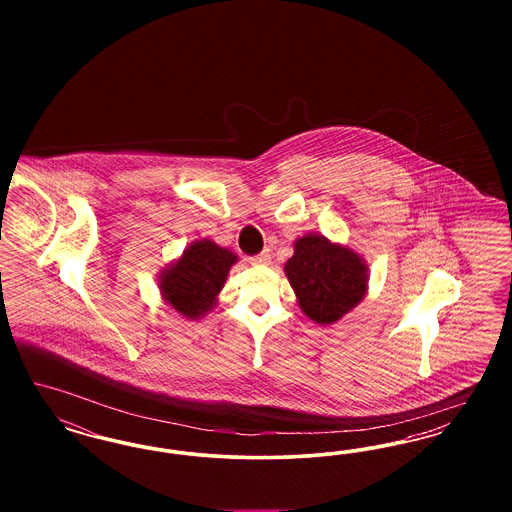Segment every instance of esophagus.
<instances>
[{"instance_id": "34e87169", "label": "esophagus", "mask_w": 512, "mask_h": 512, "mask_svg": "<svg viewBox=\"0 0 512 512\" xmlns=\"http://www.w3.org/2000/svg\"><path fill=\"white\" fill-rule=\"evenodd\" d=\"M249 263L253 267H267V265H270V253L263 251L259 255H253V257H249Z\"/></svg>"}]
</instances>
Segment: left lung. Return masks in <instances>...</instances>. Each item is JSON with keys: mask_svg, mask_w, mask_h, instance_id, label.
<instances>
[{"mask_svg": "<svg viewBox=\"0 0 512 512\" xmlns=\"http://www.w3.org/2000/svg\"><path fill=\"white\" fill-rule=\"evenodd\" d=\"M284 272L301 311L317 324L338 322L361 303L368 288L365 261L349 247L317 234L295 242Z\"/></svg>", "mask_w": 512, "mask_h": 512, "instance_id": "left-lung-1", "label": "left lung"}]
</instances>
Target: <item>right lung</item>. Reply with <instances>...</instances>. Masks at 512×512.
I'll return each mask as SVG.
<instances>
[{
	"label": "right lung",
	"mask_w": 512,
	"mask_h": 512,
	"mask_svg": "<svg viewBox=\"0 0 512 512\" xmlns=\"http://www.w3.org/2000/svg\"><path fill=\"white\" fill-rule=\"evenodd\" d=\"M238 257L211 240H197L182 257L161 272L163 299L182 317L201 318L213 309L228 270Z\"/></svg>",
	"instance_id": "add662e5"
}]
</instances>
